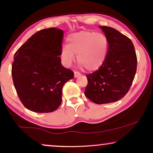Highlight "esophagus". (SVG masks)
<instances>
[{"mask_svg":"<svg viewBox=\"0 0 153 153\" xmlns=\"http://www.w3.org/2000/svg\"><path fill=\"white\" fill-rule=\"evenodd\" d=\"M79 76H81V74L78 72H74V77L75 78H76V77H78Z\"/></svg>","mask_w":153,"mask_h":153,"instance_id":"obj_1","label":"esophagus"}]
</instances>
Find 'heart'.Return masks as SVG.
Wrapping results in <instances>:
<instances>
[{
    "label": "heart",
    "instance_id": "obj_1",
    "mask_svg": "<svg viewBox=\"0 0 153 153\" xmlns=\"http://www.w3.org/2000/svg\"><path fill=\"white\" fill-rule=\"evenodd\" d=\"M108 49L107 37L94 31L81 30L68 37V45L61 50L62 61L67 67L75 59L88 71H95L105 61Z\"/></svg>",
    "mask_w": 153,
    "mask_h": 153
}]
</instances>
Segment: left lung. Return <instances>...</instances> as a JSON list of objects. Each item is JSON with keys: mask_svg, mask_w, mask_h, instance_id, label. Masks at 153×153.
Listing matches in <instances>:
<instances>
[{"mask_svg": "<svg viewBox=\"0 0 153 153\" xmlns=\"http://www.w3.org/2000/svg\"><path fill=\"white\" fill-rule=\"evenodd\" d=\"M108 40L107 56L103 65L86 75L85 95L94 103L108 104L120 100L132 84L137 58L131 39L118 30L100 26Z\"/></svg>", "mask_w": 153, "mask_h": 153, "instance_id": "left-lung-1", "label": "left lung"}]
</instances>
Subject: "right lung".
<instances>
[{"instance_id": "add662e5", "label": "right lung", "mask_w": 153, "mask_h": 153, "mask_svg": "<svg viewBox=\"0 0 153 153\" xmlns=\"http://www.w3.org/2000/svg\"><path fill=\"white\" fill-rule=\"evenodd\" d=\"M63 31L43 29L33 35L14 56L12 76L14 88L25 107L36 113H49L62 102L65 83L74 72L61 64Z\"/></svg>"}]
</instances>
